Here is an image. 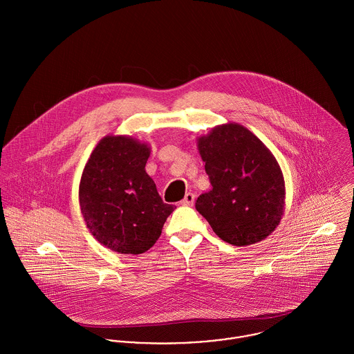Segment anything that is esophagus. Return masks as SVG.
<instances>
[{"label": "esophagus", "mask_w": 354, "mask_h": 354, "mask_svg": "<svg viewBox=\"0 0 354 354\" xmlns=\"http://www.w3.org/2000/svg\"><path fill=\"white\" fill-rule=\"evenodd\" d=\"M194 201H195V195L192 192H187L186 196L183 198V201L180 202L182 206H192L194 205Z\"/></svg>", "instance_id": "esophagus-1"}]
</instances>
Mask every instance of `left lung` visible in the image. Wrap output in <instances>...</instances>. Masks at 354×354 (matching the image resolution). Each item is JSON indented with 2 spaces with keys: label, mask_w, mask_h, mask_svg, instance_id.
<instances>
[{
  "label": "left lung",
  "mask_w": 354,
  "mask_h": 354,
  "mask_svg": "<svg viewBox=\"0 0 354 354\" xmlns=\"http://www.w3.org/2000/svg\"><path fill=\"white\" fill-rule=\"evenodd\" d=\"M198 149L213 186L196 199L199 214L229 244L267 239L283 217L286 201L283 172L271 151L236 122L199 137Z\"/></svg>",
  "instance_id": "8db88e82"
}]
</instances>
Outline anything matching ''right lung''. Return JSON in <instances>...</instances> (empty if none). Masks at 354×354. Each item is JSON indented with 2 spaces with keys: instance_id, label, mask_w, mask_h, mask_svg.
I'll list each match as a JSON object with an SVG mask.
<instances>
[{
  "instance_id": "add662e5",
  "label": "right lung",
  "mask_w": 354,
  "mask_h": 354,
  "mask_svg": "<svg viewBox=\"0 0 354 354\" xmlns=\"http://www.w3.org/2000/svg\"><path fill=\"white\" fill-rule=\"evenodd\" d=\"M151 148L129 136L104 137L91 152L80 183V205L90 233L122 254L147 252L174 212L145 172Z\"/></svg>"
}]
</instances>
